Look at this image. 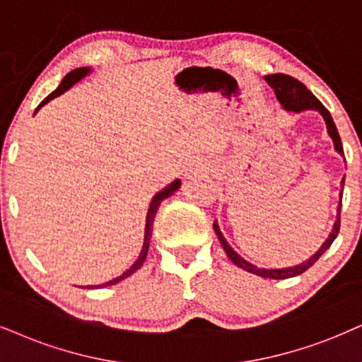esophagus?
Segmentation results:
<instances>
[{
  "label": "esophagus",
  "instance_id": "obj_1",
  "mask_svg": "<svg viewBox=\"0 0 362 362\" xmlns=\"http://www.w3.org/2000/svg\"><path fill=\"white\" fill-rule=\"evenodd\" d=\"M205 168H209L207 163H195V165H192V167L189 168V173H195V172L205 170Z\"/></svg>",
  "mask_w": 362,
  "mask_h": 362
}]
</instances>
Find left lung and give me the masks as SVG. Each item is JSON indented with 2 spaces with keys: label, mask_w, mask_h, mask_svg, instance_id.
I'll list each match as a JSON object with an SVG mask.
<instances>
[{
  "label": "left lung",
  "mask_w": 362,
  "mask_h": 362,
  "mask_svg": "<svg viewBox=\"0 0 362 362\" xmlns=\"http://www.w3.org/2000/svg\"><path fill=\"white\" fill-rule=\"evenodd\" d=\"M265 81L272 86L274 91H276L277 100L282 103V107L286 110H291V112H297V113L303 112V110H317V112L322 115L324 120H326L327 134L331 135V139L334 141V148H336L341 155H344V148H342L339 132H337L336 123H334L331 113H329V110L324 107V105L319 102V100L315 98L313 93H310V91L308 90V86H305L303 81H299L291 75H286V73H274V75H267L265 76ZM341 184H342V189H344V178H342ZM339 228H341V204H339V207H337V221H336V223H334L332 232L329 234L327 240L324 242L321 249H319L317 252H315L313 257L308 260V262H303V264L296 265V267H289V269H259L257 265H252L250 262H247V260L242 259L240 255L227 244V240L223 239V235H222L221 228H218V226H217V222L214 223V230H215V234H217L218 240H221V244L223 247V250H226L227 257L230 259L232 262L237 265V267H240L247 272L255 274V276H260L265 279H289V277L300 276V274L308 271L309 267H313V265L319 260V257H321V255L326 252L329 247H331L334 239H336L337 234H339Z\"/></svg>",
  "instance_id": "1"
}]
</instances>
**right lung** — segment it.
<instances>
[{"mask_svg":"<svg viewBox=\"0 0 362 362\" xmlns=\"http://www.w3.org/2000/svg\"><path fill=\"white\" fill-rule=\"evenodd\" d=\"M88 73H90L88 68H76V70H73V71L68 73V75L65 76V78L62 80V83H59L58 88L54 90L53 93H49L48 97L45 98L43 102H41V103L38 105V108H40V107H43L45 103H48L49 100H53L54 97H58V95L65 93V91H66L68 88H70V86L75 85L76 81L83 78V76H85V75H88ZM38 108H36V110H38ZM180 184H182L180 180L172 182L170 185H167L165 189L160 190L158 194L153 197V200H152V202H150V207H148V214H147V226H145V239H144V247H141V252H140V255H139V259L135 260V264L132 265V267L128 269L127 272H123L122 276H118L117 279H113V281H108L107 284H103V286H113V284H117V282L123 281V279H127L128 276H132V274L139 271V269L141 267V265H144L145 259H147V254H148L150 237H152V230H153V218H155V214H157V209L160 207V204H162L163 200L167 199V197L173 195V192H177L178 189H180ZM88 287H93V286H88ZM97 287H98V286H97Z\"/></svg>","mask_w":362,"mask_h":362,"instance_id":"1","label":"right lung"}]
</instances>
